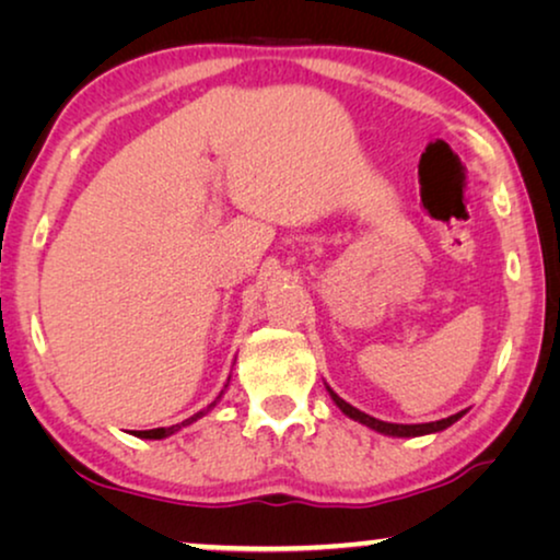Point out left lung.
Returning <instances> with one entry per match:
<instances>
[{"instance_id":"obj_1","label":"left lung","mask_w":560,"mask_h":560,"mask_svg":"<svg viewBox=\"0 0 560 560\" xmlns=\"http://www.w3.org/2000/svg\"><path fill=\"white\" fill-rule=\"evenodd\" d=\"M326 389H328V395H331V400L339 405V410L343 412V416H349L351 420H359V423L362 425H366V428H372V431H377V433H385V435H397V439H416V435H428V433H441V431H446L448 425H454L458 418L464 416L466 410H462V412H456V416H448V418H443V420H433V423H416V425H402V423H385V420H377V418H372V416H366V412H362V410H357L354 405H349L347 400H341L339 395L334 393L331 387L326 385Z\"/></svg>"}]
</instances>
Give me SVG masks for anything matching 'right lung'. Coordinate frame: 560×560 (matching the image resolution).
<instances>
[{
  "instance_id": "1",
  "label": "right lung",
  "mask_w": 560,
  "mask_h": 560,
  "mask_svg": "<svg viewBox=\"0 0 560 560\" xmlns=\"http://www.w3.org/2000/svg\"><path fill=\"white\" fill-rule=\"evenodd\" d=\"M226 385H229V382H226ZM226 385H224V389H226ZM224 389H221V395H224ZM221 395L217 397V400H213V402L209 405V408H206V410H198V412H196V416H190L188 420H183V423H175V425H171V428H152V431H135V435H137V439H150V441H160V439H167V435L178 433V431H180V428H186V425H190V423H196V420H198V418H203V416H206V412H209V410L213 408V405H217V402L221 400Z\"/></svg>"
}]
</instances>
